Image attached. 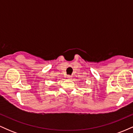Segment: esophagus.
I'll use <instances>...</instances> for the list:
<instances>
[{
  "instance_id": "obj_1",
  "label": "esophagus",
  "mask_w": 133,
  "mask_h": 133,
  "mask_svg": "<svg viewBox=\"0 0 133 133\" xmlns=\"http://www.w3.org/2000/svg\"><path fill=\"white\" fill-rule=\"evenodd\" d=\"M68 77V79H71V76H69V75H68V77Z\"/></svg>"
}]
</instances>
